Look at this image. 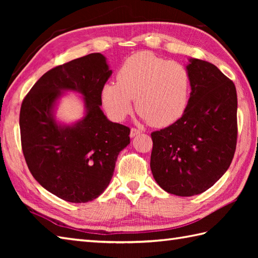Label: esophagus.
I'll use <instances>...</instances> for the list:
<instances>
[{"label": "esophagus", "instance_id": "esophagus-1", "mask_svg": "<svg viewBox=\"0 0 258 258\" xmlns=\"http://www.w3.org/2000/svg\"><path fill=\"white\" fill-rule=\"evenodd\" d=\"M141 134V131L140 130H136V128H131V133H130V136L131 138H135L136 135Z\"/></svg>", "mask_w": 258, "mask_h": 258}]
</instances>
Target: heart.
I'll use <instances>...</instances> for the list:
<instances>
[{
  "instance_id": "1",
  "label": "heart",
  "mask_w": 258,
  "mask_h": 258,
  "mask_svg": "<svg viewBox=\"0 0 258 258\" xmlns=\"http://www.w3.org/2000/svg\"><path fill=\"white\" fill-rule=\"evenodd\" d=\"M116 81L107 82L101 92L103 107L114 120L127 116L134 100L142 119L155 127L175 124L187 111L190 75L182 63L139 52L125 59Z\"/></svg>"
}]
</instances>
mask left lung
<instances>
[{"label":"left lung","mask_w":258,"mask_h":258,"mask_svg":"<svg viewBox=\"0 0 258 258\" xmlns=\"http://www.w3.org/2000/svg\"><path fill=\"white\" fill-rule=\"evenodd\" d=\"M187 111L176 123L153 132V177L169 194L207 190L231 165L237 141V94L215 65L189 58Z\"/></svg>","instance_id":"left-lung-1"}]
</instances>
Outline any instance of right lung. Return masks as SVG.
I'll use <instances>...</instances> for the list:
<instances>
[{
    "mask_svg": "<svg viewBox=\"0 0 258 258\" xmlns=\"http://www.w3.org/2000/svg\"><path fill=\"white\" fill-rule=\"evenodd\" d=\"M112 70L101 53L75 58L48 71L22 103L20 130L27 166L38 184L59 199L86 203L111 182L120 151L130 144V128L113 123L101 109V92ZM65 91L82 96L85 115L72 124L55 113Z\"/></svg>",
    "mask_w": 258,
    "mask_h": 258,
    "instance_id": "add662e5",
    "label": "right lung"
}]
</instances>
